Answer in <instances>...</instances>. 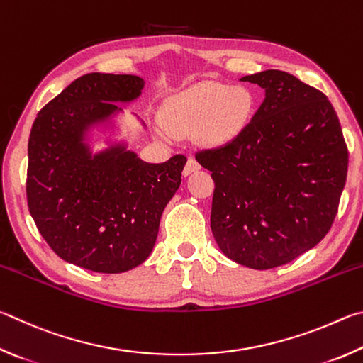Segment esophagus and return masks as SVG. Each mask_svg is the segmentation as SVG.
Instances as JSON below:
<instances>
[{
    "instance_id": "obj_1",
    "label": "esophagus",
    "mask_w": 363,
    "mask_h": 363,
    "mask_svg": "<svg viewBox=\"0 0 363 363\" xmlns=\"http://www.w3.org/2000/svg\"><path fill=\"white\" fill-rule=\"evenodd\" d=\"M201 169V165H199V162L196 161L194 157H191L189 156L188 157V162H186V165H185V169H183V175L185 177H188V175H191L193 172H196V170H199Z\"/></svg>"
}]
</instances>
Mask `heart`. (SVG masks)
Listing matches in <instances>:
<instances>
[{
	"label": "heart",
	"mask_w": 363,
	"mask_h": 363,
	"mask_svg": "<svg viewBox=\"0 0 363 363\" xmlns=\"http://www.w3.org/2000/svg\"><path fill=\"white\" fill-rule=\"evenodd\" d=\"M252 108V94L245 87L201 82L177 95L165 113V123L174 132L198 130L206 143L226 145L249 124Z\"/></svg>",
	"instance_id": "1"
}]
</instances>
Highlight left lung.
Listing matches in <instances>:
<instances>
[{"label":"left lung","instance_id":"1","mask_svg":"<svg viewBox=\"0 0 363 363\" xmlns=\"http://www.w3.org/2000/svg\"><path fill=\"white\" fill-rule=\"evenodd\" d=\"M264 100L240 135L196 155L212 172L211 228L220 250L271 269L313 249L332 226L346 183L340 119L320 91L281 69L247 74Z\"/></svg>","mask_w":363,"mask_h":363}]
</instances>
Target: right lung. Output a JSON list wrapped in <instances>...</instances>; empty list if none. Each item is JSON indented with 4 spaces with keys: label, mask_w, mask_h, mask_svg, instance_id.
I'll list each match as a JSON object with an SVG mask.
<instances>
[{
    "label": "right lung",
    "mask_w": 363,
    "mask_h": 363,
    "mask_svg": "<svg viewBox=\"0 0 363 363\" xmlns=\"http://www.w3.org/2000/svg\"><path fill=\"white\" fill-rule=\"evenodd\" d=\"M143 87L135 74H84L31 125L30 213L50 249L79 268L118 274L142 264L156 244L164 208L180 188L185 156L145 162L121 137L124 110L116 104L138 100ZM101 143L104 148L95 150Z\"/></svg>",
    "instance_id": "obj_1"
}]
</instances>
